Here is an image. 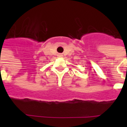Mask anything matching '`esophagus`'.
I'll return each mask as SVG.
<instances>
[{
    "label": "esophagus",
    "mask_w": 127,
    "mask_h": 127,
    "mask_svg": "<svg viewBox=\"0 0 127 127\" xmlns=\"http://www.w3.org/2000/svg\"><path fill=\"white\" fill-rule=\"evenodd\" d=\"M58 56H59V57H62V56H63V55H62L61 54H59V55H58Z\"/></svg>",
    "instance_id": "1"
}]
</instances>
